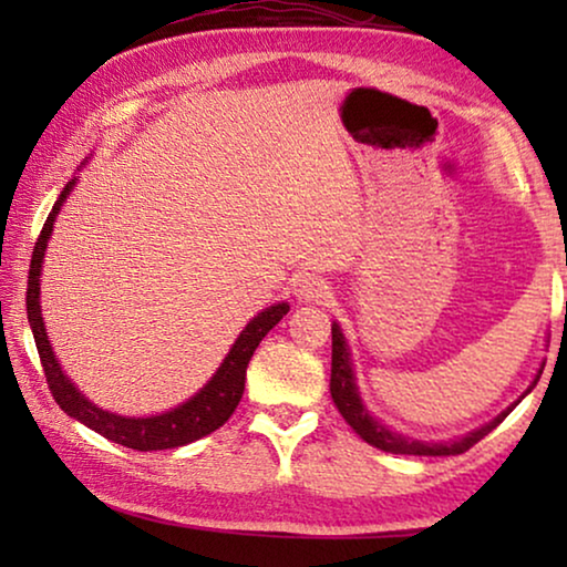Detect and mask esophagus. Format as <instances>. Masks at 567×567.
Masks as SVG:
<instances>
[{"mask_svg":"<svg viewBox=\"0 0 567 567\" xmlns=\"http://www.w3.org/2000/svg\"><path fill=\"white\" fill-rule=\"evenodd\" d=\"M297 297L305 301H324L330 297V286L320 276H305L297 284Z\"/></svg>","mask_w":567,"mask_h":567,"instance_id":"1","label":"esophagus"}]
</instances>
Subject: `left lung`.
<instances>
[{
	"mask_svg": "<svg viewBox=\"0 0 567 567\" xmlns=\"http://www.w3.org/2000/svg\"><path fill=\"white\" fill-rule=\"evenodd\" d=\"M545 369V367H542ZM542 374V371H539ZM539 374L534 379L529 390L524 394H529L534 390V384L539 382ZM330 394L336 408L340 410V415L346 417V423L359 433V436L367 441V444L382 449V452L390 454H415V456H452V454H464L467 449L477 444L480 439H485L495 425H501L506 421V415L518 405V400L514 405L503 410L498 417H493L491 423L480 425L477 431L467 433V436L454 439V441H441V444H429V441H417L410 436H402L398 431H390L386 425L377 421L374 415L369 413L367 405L361 402L359 386H355V377H353V367H351V353H348V343L343 338V330H340L338 322H332V374H330ZM522 394V398H524Z\"/></svg>",
	"mask_w": 567,
	"mask_h": 567,
	"instance_id": "1",
	"label": "left lung"
}]
</instances>
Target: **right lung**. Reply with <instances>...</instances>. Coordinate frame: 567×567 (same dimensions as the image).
<instances>
[{
	"label": "right lung",
	"mask_w": 567,
	"mask_h": 567,
	"mask_svg": "<svg viewBox=\"0 0 567 567\" xmlns=\"http://www.w3.org/2000/svg\"><path fill=\"white\" fill-rule=\"evenodd\" d=\"M74 183L76 177L64 185L59 200L51 208L49 219L43 224L41 235H38L33 258H30L28 291H25L28 322H30V330H33L35 348H38V355H41L45 382H49L53 400L59 402V408L64 410L66 415L76 417V421L100 433V436H105L107 441H115V444L121 446L136 449V452L175 449V446H185L190 444V441L208 436V433L227 423L231 413H235V408L239 405V400H243V392H245L247 363H250L255 348L260 346V340L284 320V315L289 312V305L281 301V305L262 309L258 317H252V320L247 322V328L239 332V338L235 340V346H231L227 359L221 361L219 369H216V374L208 379V382L200 386L188 402H183V405L152 417L115 415V413H107L103 408L92 405V402L84 398L72 382H69L64 371H61L56 355H53V348L49 343V336H45V324L41 317L43 255H45V247H49L53 221H56L61 206H64L66 196L72 193Z\"/></svg>",
	"instance_id": "obj_1"
}]
</instances>
